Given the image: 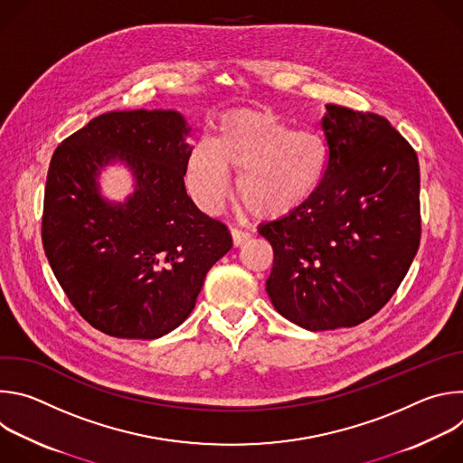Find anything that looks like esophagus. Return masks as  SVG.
I'll list each match as a JSON object with an SVG mask.
<instances>
[{"label": "esophagus", "mask_w": 463, "mask_h": 463, "mask_svg": "<svg viewBox=\"0 0 463 463\" xmlns=\"http://www.w3.org/2000/svg\"><path fill=\"white\" fill-rule=\"evenodd\" d=\"M231 236H232V243L234 247H240L243 245L245 241H249L250 234L249 232H243V231H238V229H231Z\"/></svg>", "instance_id": "obj_1"}]
</instances>
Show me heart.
<instances>
[{"label": "heart", "instance_id": "obj_1", "mask_svg": "<svg viewBox=\"0 0 463 463\" xmlns=\"http://www.w3.org/2000/svg\"><path fill=\"white\" fill-rule=\"evenodd\" d=\"M327 166L326 143L309 129H291L271 109H234L216 124L211 143L186 156L184 186L205 213L223 207L236 175V200L258 220H280L320 186Z\"/></svg>", "mask_w": 463, "mask_h": 463}]
</instances>
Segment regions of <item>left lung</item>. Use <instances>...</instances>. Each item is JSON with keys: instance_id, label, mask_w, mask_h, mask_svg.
Segmentation results:
<instances>
[{"instance_id": "1", "label": "left lung", "mask_w": 463, "mask_h": 463, "mask_svg": "<svg viewBox=\"0 0 463 463\" xmlns=\"http://www.w3.org/2000/svg\"><path fill=\"white\" fill-rule=\"evenodd\" d=\"M327 166L293 214L260 225L275 260L266 289L293 324L324 332L375 315L400 288L421 238L420 163L375 113L326 104Z\"/></svg>"}]
</instances>
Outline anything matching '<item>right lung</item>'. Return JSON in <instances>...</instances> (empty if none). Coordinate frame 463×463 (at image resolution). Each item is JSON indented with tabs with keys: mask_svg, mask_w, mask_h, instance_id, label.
<instances>
[{
	"mask_svg": "<svg viewBox=\"0 0 463 463\" xmlns=\"http://www.w3.org/2000/svg\"><path fill=\"white\" fill-rule=\"evenodd\" d=\"M188 134L174 109L109 111L52 154L43 250L70 302L106 335L150 341L170 334L232 247L227 227L186 194ZM117 160L137 179L124 204L102 198L96 181Z\"/></svg>",
	"mask_w": 463,
	"mask_h": 463,
	"instance_id": "obj_1",
	"label": "right lung"
}]
</instances>
